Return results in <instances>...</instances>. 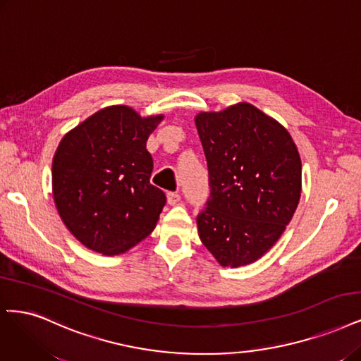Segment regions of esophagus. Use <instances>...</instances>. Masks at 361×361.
Wrapping results in <instances>:
<instances>
[{
  "label": "esophagus",
  "instance_id": "obj_1",
  "mask_svg": "<svg viewBox=\"0 0 361 361\" xmlns=\"http://www.w3.org/2000/svg\"><path fill=\"white\" fill-rule=\"evenodd\" d=\"M180 202V195L178 192H167V203L170 206H175Z\"/></svg>",
  "mask_w": 361,
  "mask_h": 361
}]
</instances>
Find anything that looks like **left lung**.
Wrapping results in <instances>:
<instances>
[{
  "label": "left lung",
  "mask_w": 361,
  "mask_h": 361,
  "mask_svg": "<svg viewBox=\"0 0 361 361\" xmlns=\"http://www.w3.org/2000/svg\"><path fill=\"white\" fill-rule=\"evenodd\" d=\"M210 195L198 235L224 267L251 264L278 242L302 192V161L290 133L250 103L195 116Z\"/></svg>",
  "instance_id": "obj_1"
}]
</instances>
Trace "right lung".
<instances>
[{
	"mask_svg": "<svg viewBox=\"0 0 361 361\" xmlns=\"http://www.w3.org/2000/svg\"><path fill=\"white\" fill-rule=\"evenodd\" d=\"M163 118L109 106L59 142L54 200L66 227L90 250L119 255L155 228L166 194L149 182L154 161L146 142Z\"/></svg>",
	"mask_w": 361,
	"mask_h": 361,
	"instance_id": "right-lung-1",
	"label": "right lung"
}]
</instances>
